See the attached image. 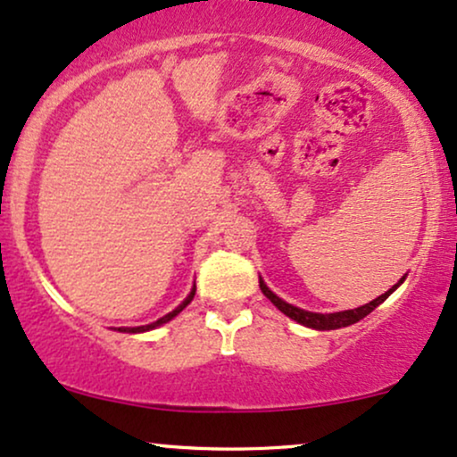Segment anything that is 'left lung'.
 <instances>
[{
	"label": "left lung",
	"instance_id": "obj_1",
	"mask_svg": "<svg viewBox=\"0 0 457 457\" xmlns=\"http://www.w3.org/2000/svg\"><path fill=\"white\" fill-rule=\"evenodd\" d=\"M403 279H406V275H403L402 279L395 283V286L389 287V290H386L385 295H380L378 298H374V301L365 303V305L354 307V309H345V312H335V313H316V312H307V309H301V307L290 305V303H286V301H283V298L277 296L275 292H272L270 287L266 286L262 277H260V290L264 292V296L269 298L272 305L279 309L281 313H286L287 318H292V320H295V322L303 324V327L316 328V330H335V328L350 327V324L359 322V320H363L365 316H370V313L374 312V309L378 307L380 303H385L386 298H389V296L393 295V292H395L397 287L402 286Z\"/></svg>",
	"mask_w": 457,
	"mask_h": 457
}]
</instances>
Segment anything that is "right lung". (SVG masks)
I'll return each instance as SVG.
<instances>
[{"mask_svg":"<svg viewBox=\"0 0 457 457\" xmlns=\"http://www.w3.org/2000/svg\"><path fill=\"white\" fill-rule=\"evenodd\" d=\"M193 296H195V286H193V287H191V292H188V296L185 298V301H182V303H180V305H178V307L174 309V312L165 313V316H162V318H159V320H156V322L144 324V327H120L118 330H120V333H145V330H152V328H156V327H162V324H167V322H170V320H174V318L178 316V313H180V312H182V309H185V307L188 305V303H191V301H193Z\"/></svg>","mask_w":457,"mask_h":457,"instance_id":"1","label":"right lung"}]
</instances>
